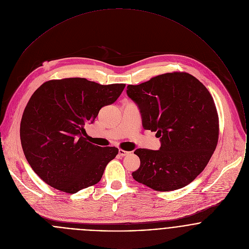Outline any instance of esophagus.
Here are the masks:
<instances>
[{
    "mask_svg": "<svg viewBox=\"0 0 249 249\" xmlns=\"http://www.w3.org/2000/svg\"><path fill=\"white\" fill-rule=\"evenodd\" d=\"M128 153H129V151H127V150H124V149H122V148L119 149V154H120V156H125V155H127Z\"/></svg>",
    "mask_w": 249,
    "mask_h": 249,
    "instance_id": "34e87169",
    "label": "esophagus"
}]
</instances>
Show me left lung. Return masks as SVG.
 I'll return each mask as SVG.
<instances>
[{"label":"left lung","mask_w":249,"mask_h":249,"mask_svg":"<svg viewBox=\"0 0 249 249\" xmlns=\"http://www.w3.org/2000/svg\"><path fill=\"white\" fill-rule=\"evenodd\" d=\"M127 96L138 106L142 127L156 131L158 150L138 148L140 168L133 178L161 192L183 188L205 169L218 140V116L207 88L188 72H167L139 85Z\"/></svg>","instance_id":"left-lung-1"}]
</instances>
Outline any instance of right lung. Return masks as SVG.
Listing matches in <instances>:
<instances>
[{
    "label": "right lung",
    "instance_id": "right-lung-1",
    "mask_svg": "<svg viewBox=\"0 0 249 249\" xmlns=\"http://www.w3.org/2000/svg\"><path fill=\"white\" fill-rule=\"evenodd\" d=\"M124 87L70 77L46 81L33 94L20 138L29 164L44 182L74 194L102 179L119 149L88 142L84 125L95 121L102 107L115 103Z\"/></svg>",
    "mask_w": 249,
    "mask_h": 249
}]
</instances>
